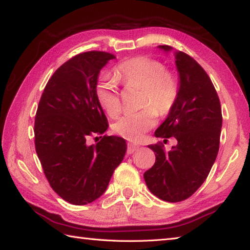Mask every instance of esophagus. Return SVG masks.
I'll return each mask as SVG.
<instances>
[{"instance_id": "esophagus-1", "label": "esophagus", "mask_w": 250, "mask_h": 250, "mask_svg": "<svg viewBox=\"0 0 250 250\" xmlns=\"http://www.w3.org/2000/svg\"><path fill=\"white\" fill-rule=\"evenodd\" d=\"M139 145L134 144V143H128V146H126V152L128 153H133L135 150L139 149Z\"/></svg>"}]
</instances>
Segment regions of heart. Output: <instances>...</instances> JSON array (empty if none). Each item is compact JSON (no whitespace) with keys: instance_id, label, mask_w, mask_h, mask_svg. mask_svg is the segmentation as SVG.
I'll return each mask as SVG.
<instances>
[{"instance_id":"1","label":"heart","mask_w":250,"mask_h":250,"mask_svg":"<svg viewBox=\"0 0 250 250\" xmlns=\"http://www.w3.org/2000/svg\"><path fill=\"white\" fill-rule=\"evenodd\" d=\"M116 75L125 87L142 88L139 111H128L113 125L117 134L126 140L139 141L157 124V113H171L178 98V86L166 65L148 57H135L117 66ZM95 98L101 107L110 117L121 110L120 93L117 82L105 75L95 86Z\"/></svg>"}]
</instances>
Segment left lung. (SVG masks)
<instances>
[{
	"mask_svg": "<svg viewBox=\"0 0 250 250\" xmlns=\"http://www.w3.org/2000/svg\"><path fill=\"white\" fill-rule=\"evenodd\" d=\"M173 51L179 74L178 98L173 109L156 130V137L177 145L166 152L162 143L148 147L156 155L152 167L144 173L148 189L159 199L180 202L192 195L208 176L219 150L222 125L218 94L207 75L193 58L171 46H158Z\"/></svg>",
	"mask_w": 250,
	"mask_h": 250,
	"instance_id": "8db88e82",
	"label": "left lung"
}]
</instances>
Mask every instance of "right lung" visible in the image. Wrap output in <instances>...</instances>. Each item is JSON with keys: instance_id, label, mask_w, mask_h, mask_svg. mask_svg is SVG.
<instances>
[{"instance_id": "obj_1", "label": "right lung", "mask_w": 250, "mask_h": 250, "mask_svg": "<svg viewBox=\"0 0 250 250\" xmlns=\"http://www.w3.org/2000/svg\"><path fill=\"white\" fill-rule=\"evenodd\" d=\"M111 59L115 56L108 52L87 51L63 63L37 107V157L50 187L74 205L91 203L105 192L126 151L122 137L102 136L108 124L95 98L100 71ZM93 136L97 143L89 146Z\"/></svg>"}]
</instances>
